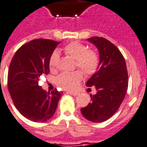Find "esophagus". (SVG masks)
<instances>
[{"label":"esophagus","mask_w":147,"mask_h":147,"mask_svg":"<svg viewBox=\"0 0 147 147\" xmlns=\"http://www.w3.org/2000/svg\"><path fill=\"white\" fill-rule=\"evenodd\" d=\"M68 93H69V94H70V95H73V96H76V95H78V94L77 92H72V91L68 92Z\"/></svg>","instance_id":"1"}]
</instances>
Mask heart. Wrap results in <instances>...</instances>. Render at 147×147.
Returning a JSON list of instances; mask_svg holds the SVG:
<instances>
[{
	"label": "heart",
	"instance_id": "b5f03b06",
	"mask_svg": "<svg viewBox=\"0 0 147 147\" xmlns=\"http://www.w3.org/2000/svg\"><path fill=\"white\" fill-rule=\"evenodd\" d=\"M66 55L75 59L76 66L86 75H92L97 70L99 65V57L96 52L89 49L86 45L78 41L68 43L63 48ZM59 52L55 50L49 57V66L50 69L57 67L59 60ZM82 79V73L80 71L61 72L55 78V83L60 87L65 89H72Z\"/></svg>",
	"mask_w": 147,
	"mask_h": 147
}]
</instances>
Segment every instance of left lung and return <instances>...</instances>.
I'll use <instances>...</instances> for the list:
<instances>
[{"instance_id": "1", "label": "left lung", "mask_w": 147, "mask_h": 147, "mask_svg": "<svg viewBox=\"0 0 147 147\" xmlns=\"http://www.w3.org/2000/svg\"><path fill=\"white\" fill-rule=\"evenodd\" d=\"M87 40L98 48L100 62L96 72L86 83L87 86H95L97 93L90 95L91 102L81 111L89 121L100 123L119 109L127 94L128 72L123 55L113 43L100 37Z\"/></svg>"}]
</instances>
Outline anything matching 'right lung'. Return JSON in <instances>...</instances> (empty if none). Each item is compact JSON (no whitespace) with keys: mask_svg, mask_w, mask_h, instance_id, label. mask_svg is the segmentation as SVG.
<instances>
[{"mask_svg":"<svg viewBox=\"0 0 147 147\" xmlns=\"http://www.w3.org/2000/svg\"><path fill=\"white\" fill-rule=\"evenodd\" d=\"M60 42L35 39L15 52L9 68L8 89L16 109L25 118L45 122L54 115L63 92H47L38 85L40 76L49 72V60Z\"/></svg>","mask_w":147,"mask_h":147,"instance_id":"obj_1","label":"right lung"}]
</instances>
